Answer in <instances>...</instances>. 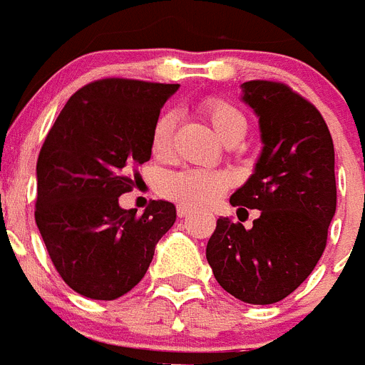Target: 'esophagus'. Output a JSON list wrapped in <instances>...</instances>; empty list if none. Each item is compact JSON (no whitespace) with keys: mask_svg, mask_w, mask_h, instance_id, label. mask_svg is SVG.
<instances>
[{"mask_svg":"<svg viewBox=\"0 0 365 365\" xmlns=\"http://www.w3.org/2000/svg\"><path fill=\"white\" fill-rule=\"evenodd\" d=\"M192 214H194V208L192 207H186V205H179V207H177V216L179 217H188L192 216Z\"/></svg>","mask_w":365,"mask_h":365,"instance_id":"1","label":"esophagus"}]
</instances>
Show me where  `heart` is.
<instances>
[{"mask_svg":"<svg viewBox=\"0 0 365 365\" xmlns=\"http://www.w3.org/2000/svg\"><path fill=\"white\" fill-rule=\"evenodd\" d=\"M201 110L210 121L212 129L225 144L242 142L247 135V120L242 112L223 99H207ZM175 112H164L157 120L151 133V151L157 158H166L171 153L175 133ZM230 186V177L225 171L186 168L164 177L162 194L186 207H208L216 203Z\"/></svg>","mask_w":365,"mask_h":365,"instance_id":"1","label":"heart"}]
</instances>
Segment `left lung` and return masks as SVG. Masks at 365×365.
Segmentation results:
<instances>
[{
  "instance_id": "obj_1",
  "label": "left lung",
  "mask_w": 365,
  "mask_h": 365,
  "mask_svg": "<svg viewBox=\"0 0 365 365\" xmlns=\"http://www.w3.org/2000/svg\"><path fill=\"white\" fill-rule=\"evenodd\" d=\"M242 101L257 114L262 151L230 205L260 216L251 229L220 217L207 260L230 295L273 304L303 284L325 251L336 212L334 144L319 110L282 83L247 81Z\"/></svg>"
}]
</instances>
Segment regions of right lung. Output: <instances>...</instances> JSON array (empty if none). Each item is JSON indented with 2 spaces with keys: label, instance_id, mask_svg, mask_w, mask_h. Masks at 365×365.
<instances>
[{
  "label": "right lung",
  "instance_id": "right-lung-1",
  "mask_svg": "<svg viewBox=\"0 0 365 365\" xmlns=\"http://www.w3.org/2000/svg\"><path fill=\"white\" fill-rule=\"evenodd\" d=\"M179 85L101 79L77 90L46 136L36 162L34 220L62 280L112 301L144 279L175 205L151 201L142 216L120 207L151 158V133Z\"/></svg>",
  "mask_w": 365,
  "mask_h": 365
}]
</instances>
